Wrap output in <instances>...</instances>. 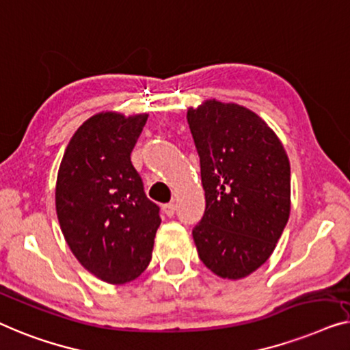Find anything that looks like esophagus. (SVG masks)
Wrapping results in <instances>:
<instances>
[{"mask_svg":"<svg viewBox=\"0 0 350 350\" xmlns=\"http://www.w3.org/2000/svg\"><path fill=\"white\" fill-rule=\"evenodd\" d=\"M174 211H176V206L174 203H168V204H163V213L168 215V217H173L174 215Z\"/></svg>","mask_w":350,"mask_h":350,"instance_id":"obj_1","label":"esophagus"}]
</instances>
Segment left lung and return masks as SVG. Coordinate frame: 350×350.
Instances as JSON below:
<instances>
[{
  "instance_id": "left-lung-1",
  "label": "left lung",
  "mask_w": 350,
  "mask_h": 350,
  "mask_svg": "<svg viewBox=\"0 0 350 350\" xmlns=\"http://www.w3.org/2000/svg\"><path fill=\"white\" fill-rule=\"evenodd\" d=\"M200 155L206 209L191 234L224 279L254 273L273 254L290 215V161L275 133L247 107L208 100L187 111Z\"/></svg>"
}]
</instances>
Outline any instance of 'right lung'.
I'll list each match as a JSON object with an SVG mask.
<instances>
[{"mask_svg":"<svg viewBox=\"0 0 350 350\" xmlns=\"http://www.w3.org/2000/svg\"><path fill=\"white\" fill-rule=\"evenodd\" d=\"M147 114L100 112L63 155L55 187L62 233L87 271L107 284L135 280L152 258L160 208L144 193L131 150Z\"/></svg>","mask_w":350,"mask_h":350,"instance_id":"1","label":"right lung"}]
</instances>
